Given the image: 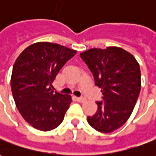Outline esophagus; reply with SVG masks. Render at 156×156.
Returning <instances> with one entry per match:
<instances>
[{"mask_svg":"<svg viewBox=\"0 0 156 156\" xmlns=\"http://www.w3.org/2000/svg\"><path fill=\"white\" fill-rule=\"evenodd\" d=\"M76 101H78V102H85L86 101V99L85 98H82V97H77L76 98Z\"/></svg>","mask_w":156,"mask_h":156,"instance_id":"obj_1","label":"esophagus"}]
</instances>
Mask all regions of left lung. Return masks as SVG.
Listing matches in <instances>:
<instances>
[{
    "mask_svg": "<svg viewBox=\"0 0 156 156\" xmlns=\"http://www.w3.org/2000/svg\"><path fill=\"white\" fill-rule=\"evenodd\" d=\"M80 56L103 94L87 122L99 132L111 133L121 128L134 110L141 91L140 65L130 53L118 47L91 48Z\"/></svg>",
    "mask_w": 156,
    "mask_h": 156,
    "instance_id": "1",
    "label": "left lung"
}]
</instances>
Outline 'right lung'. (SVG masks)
I'll list each match as a JSON object with an SVG mask.
<instances>
[{
    "label": "right lung",
    "mask_w": 156,
    "mask_h": 156,
    "mask_svg": "<svg viewBox=\"0 0 156 156\" xmlns=\"http://www.w3.org/2000/svg\"><path fill=\"white\" fill-rule=\"evenodd\" d=\"M75 54L74 49L45 41L28 46L17 57L11 90L21 116L34 129L49 131L62 122L72 99L54 92L52 82Z\"/></svg>",
    "instance_id": "add662e5"
}]
</instances>
